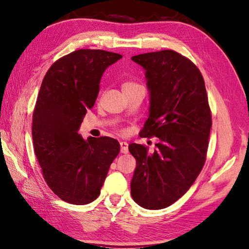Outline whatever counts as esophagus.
<instances>
[{
  "instance_id": "1",
  "label": "esophagus",
  "mask_w": 249,
  "mask_h": 249,
  "mask_svg": "<svg viewBox=\"0 0 249 249\" xmlns=\"http://www.w3.org/2000/svg\"><path fill=\"white\" fill-rule=\"evenodd\" d=\"M121 152L122 153H127L128 152V143L126 142H121Z\"/></svg>"
}]
</instances>
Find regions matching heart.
Instances as JSON below:
<instances>
[{
  "instance_id": "obj_1",
  "label": "heart",
  "mask_w": 249,
  "mask_h": 249,
  "mask_svg": "<svg viewBox=\"0 0 249 249\" xmlns=\"http://www.w3.org/2000/svg\"><path fill=\"white\" fill-rule=\"evenodd\" d=\"M132 86H140L136 83H133V81H127V83L123 84V87H132Z\"/></svg>"
}]
</instances>
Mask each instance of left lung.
<instances>
[{
	"label": "left lung",
	"mask_w": 249,
	"mask_h": 249,
	"mask_svg": "<svg viewBox=\"0 0 249 249\" xmlns=\"http://www.w3.org/2000/svg\"><path fill=\"white\" fill-rule=\"evenodd\" d=\"M146 70L150 114L140 137H157L153 152L130 143L136 159L130 194L140 207L159 210L179 199L205 165L212 125L205 80L198 67L173 50L132 57Z\"/></svg>",
	"instance_id": "left-lung-1"
}]
</instances>
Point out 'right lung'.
<instances>
[{
	"instance_id": "obj_1",
	"label": "right lung",
	"mask_w": 249,
	"mask_h": 249,
	"mask_svg": "<svg viewBox=\"0 0 249 249\" xmlns=\"http://www.w3.org/2000/svg\"><path fill=\"white\" fill-rule=\"evenodd\" d=\"M120 58L105 50H77L54 62L40 87L31 127L35 155L48 186L69 203L97 199L120 152L114 138L85 140L78 134L97 100L103 71Z\"/></svg>"
}]
</instances>
